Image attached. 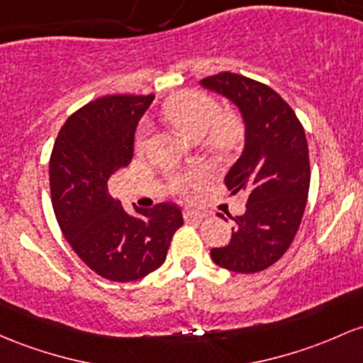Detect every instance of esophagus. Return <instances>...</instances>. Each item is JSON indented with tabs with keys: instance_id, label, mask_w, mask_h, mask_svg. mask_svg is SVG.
<instances>
[{
	"instance_id": "34e87169",
	"label": "esophagus",
	"mask_w": 363,
	"mask_h": 363,
	"mask_svg": "<svg viewBox=\"0 0 363 363\" xmlns=\"http://www.w3.org/2000/svg\"><path fill=\"white\" fill-rule=\"evenodd\" d=\"M205 217V213L194 212V210H184V220L188 222H200Z\"/></svg>"
}]
</instances>
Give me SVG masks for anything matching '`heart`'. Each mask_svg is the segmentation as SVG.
<instances>
[{
    "label": "heart",
    "instance_id": "1",
    "mask_svg": "<svg viewBox=\"0 0 363 363\" xmlns=\"http://www.w3.org/2000/svg\"><path fill=\"white\" fill-rule=\"evenodd\" d=\"M163 115L179 133L191 141L205 136V143L213 151H230L242 139V123L236 115L220 113V106L200 91H182L163 106ZM146 143V129L141 127L136 136V150L141 151Z\"/></svg>",
    "mask_w": 363,
    "mask_h": 363
}]
</instances>
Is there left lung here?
I'll list each match as a JSON object with an SVG mask.
<instances>
[{"label": "left lung", "mask_w": 363, "mask_h": 363, "mask_svg": "<svg viewBox=\"0 0 363 363\" xmlns=\"http://www.w3.org/2000/svg\"><path fill=\"white\" fill-rule=\"evenodd\" d=\"M200 84L234 103L245 122V148L225 175L230 194H245L229 245L212 248L218 267L238 274L269 269L300 229L310 188L308 145L301 122L272 87L220 72Z\"/></svg>", "instance_id": "obj_1"}]
</instances>
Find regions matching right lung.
Here are the masks:
<instances>
[{
    "instance_id": "right-lung-1",
    "label": "right lung",
    "mask_w": 363,
    "mask_h": 363,
    "mask_svg": "<svg viewBox=\"0 0 363 363\" xmlns=\"http://www.w3.org/2000/svg\"><path fill=\"white\" fill-rule=\"evenodd\" d=\"M155 94L103 96L72 113L50 158V189L63 236L98 276L130 282L157 270L182 220L174 203L127 213L108 179L133 160L134 133Z\"/></svg>"
}]
</instances>
